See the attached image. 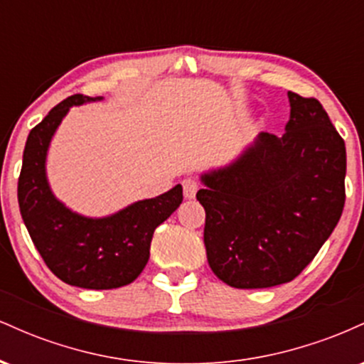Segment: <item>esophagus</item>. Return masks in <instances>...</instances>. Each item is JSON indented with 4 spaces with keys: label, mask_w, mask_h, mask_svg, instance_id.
<instances>
[{
    "label": "esophagus",
    "mask_w": 364,
    "mask_h": 364,
    "mask_svg": "<svg viewBox=\"0 0 364 364\" xmlns=\"http://www.w3.org/2000/svg\"><path fill=\"white\" fill-rule=\"evenodd\" d=\"M198 188H200V185L195 181V179L186 178L185 181H183V193H185V198H188V200L195 198V195H196V191H198Z\"/></svg>",
    "instance_id": "obj_1"
}]
</instances>
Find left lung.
<instances>
[{
	"label": "left lung",
	"mask_w": 364,
	"mask_h": 364,
	"mask_svg": "<svg viewBox=\"0 0 364 364\" xmlns=\"http://www.w3.org/2000/svg\"><path fill=\"white\" fill-rule=\"evenodd\" d=\"M287 97L286 133L262 132L231 166L202 174L205 188L196 193L208 265L237 289L298 277L344 208V140L316 99Z\"/></svg>",
	"instance_id": "obj_1"
}]
</instances>
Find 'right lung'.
Returning <instances> with one entry per match:
<instances>
[{"label":"right lung","instance_id":"1","mask_svg":"<svg viewBox=\"0 0 364 364\" xmlns=\"http://www.w3.org/2000/svg\"><path fill=\"white\" fill-rule=\"evenodd\" d=\"M75 94L54 106L28 133L18 178L20 214L49 270L70 286L116 289L133 282L147 265L154 231L183 202V188L140 200L109 217L92 219L66 208L49 188L46 156L72 106L101 101Z\"/></svg>","mask_w":364,"mask_h":364}]
</instances>
